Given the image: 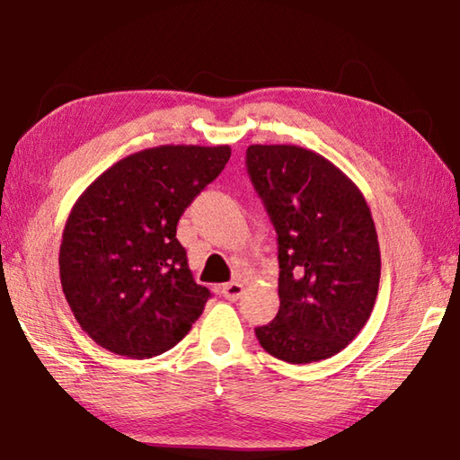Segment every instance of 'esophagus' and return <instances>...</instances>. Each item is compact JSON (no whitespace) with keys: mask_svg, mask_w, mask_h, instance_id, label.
<instances>
[{"mask_svg":"<svg viewBox=\"0 0 460 460\" xmlns=\"http://www.w3.org/2000/svg\"><path fill=\"white\" fill-rule=\"evenodd\" d=\"M221 295L227 300H237L243 295V285L241 282H229L221 288Z\"/></svg>","mask_w":460,"mask_h":460,"instance_id":"1","label":"esophagus"}]
</instances>
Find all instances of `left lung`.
<instances>
[{"label":"left lung","mask_w":460,"mask_h":460,"mask_svg":"<svg viewBox=\"0 0 460 460\" xmlns=\"http://www.w3.org/2000/svg\"><path fill=\"white\" fill-rule=\"evenodd\" d=\"M247 172L279 241V314L255 330L288 364L336 356L374 310L381 257L364 193L334 164L290 144H252Z\"/></svg>","instance_id":"8db88e82"}]
</instances>
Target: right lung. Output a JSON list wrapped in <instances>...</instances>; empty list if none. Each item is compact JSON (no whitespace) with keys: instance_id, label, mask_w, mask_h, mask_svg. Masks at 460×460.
Here are the masks:
<instances>
[{"instance_id":"add662e5","label":"right lung","mask_w":460,"mask_h":460,"mask_svg":"<svg viewBox=\"0 0 460 460\" xmlns=\"http://www.w3.org/2000/svg\"><path fill=\"white\" fill-rule=\"evenodd\" d=\"M229 158V146H155L111 165L75 201L58 272L76 322L101 348L160 356L201 316L211 292L193 280L175 227Z\"/></svg>"}]
</instances>
